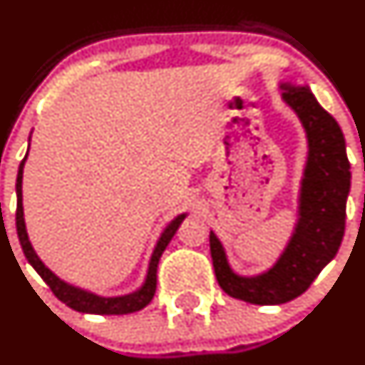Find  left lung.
I'll return each mask as SVG.
<instances>
[{"label":"left lung","mask_w":365,"mask_h":365,"mask_svg":"<svg viewBox=\"0 0 365 365\" xmlns=\"http://www.w3.org/2000/svg\"><path fill=\"white\" fill-rule=\"evenodd\" d=\"M282 101L292 109L307 135V163L297 195L296 225L277 261L257 275L231 268L221 240L210 230V256L219 285L250 304H282L301 296L334 259L344 235L350 162L338 121L319 104L308 85L280 83Z\"/></svg>","instance_id":"8db88e82"}]
</instances>
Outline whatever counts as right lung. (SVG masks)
<instances>
[{"instance_id": "right-lung-1", "label": "right lung", "mask_w": 365, "mask_h": 365, "mask_svg": "<svg viewBox=\"0 0 365 365\" xmlns=\"http://www.w3.org/2000/svg\"><path fill=\"white\" fill-rule=\"evenodd\" d=\"M31 140V135H29ZM29 153V150H27ZM27 153L24 160L19 165L17 172V182H15V193H17V214H15V225H17V235L19 242H21L22 250H24L26 259L29 261V264L33 266L38 272L45 284L52 289V292L56 294L57 299H61L62 303L68 304L69 308L76 309L80 313H92V315H127V313H134L143 309L144 307L150 304L156 291V269H158V261L162 257L163 250L167 249L168 242L172 240V237L175 235L181 222L186 217V212L175 215L170 222L163 228L160 233L158 240H156L155 249H153L150 262H148L146 277L144 282L140 284V287H137L135 291L123 294V296H99V294L87 291V289H81L78 285L69 284V282L62 280L61 277H57L48 266L40 259V256L36 254V250L31 245L29 237H27L26 230V219H24V207H22V178H24V165L27 160Z\"/></svg>"}]
</instances>
